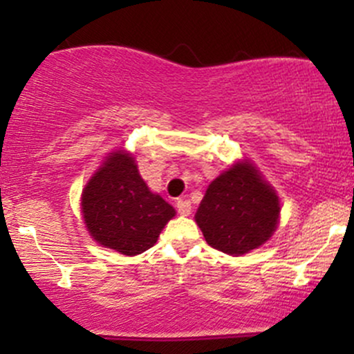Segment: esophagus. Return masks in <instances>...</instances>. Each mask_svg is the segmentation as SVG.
Returning a JSON list of instances; mask_svg holds the SVG:
<instances>
[{
  "label": "esophagus",
  "mask_w": 354,
  "mask_h": 354,
  "mask_svg": "<svg viewBox=\"0 0 354 354\" xmlns=\"http://www.w3.org/2000/svg\"><path fill=\"white\" fill-rule=\"evenodd\" d=\"M176 208H178V213H180L181 216H188V214L191 213V203L188 200H178Z\"/></svg>",
  "instance_id": "esophagus-1"
}]
</instances>
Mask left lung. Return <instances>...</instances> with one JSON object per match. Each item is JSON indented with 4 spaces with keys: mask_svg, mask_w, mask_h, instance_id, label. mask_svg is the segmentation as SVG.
Wrapping results in <instances>:
<instances>
[{
    "mask_svg": "<svg viewBox=\"0 0 354 354\" xmlns=\"http://www.w3.org/2000/svg\"><path fill=\"white\" fill-rule=\"evenodd\" d=\"M279 209L273 186L250 161H239L211 181L194 219L209 246L241 256L271 238Z\"/></svg>",
    "mask_w": 354,
    "mask_h": 354,
    "instance_id": "8db88e82",
    "label": "left lung"
}]
</instances>
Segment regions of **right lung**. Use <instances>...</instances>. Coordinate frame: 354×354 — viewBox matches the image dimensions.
I'll return each mask as SVG.
<instances>
[{"mask_svg": "<svg viewBox=\"0 0 354 354\" xmlns=\"http://www.w3.org/2000/svg\"><path fill=\"white\" fill-rule=\"evenodd\" d=\"M81 209L93 239L126 256L149 250L176 213L149 191L135 158L123 149L109 153L84 186Z\"/></svg>", "mask_w": 354, "mask_h": 354, "instance_id": "add662e5", "label": "right lung"}]
</instances>
